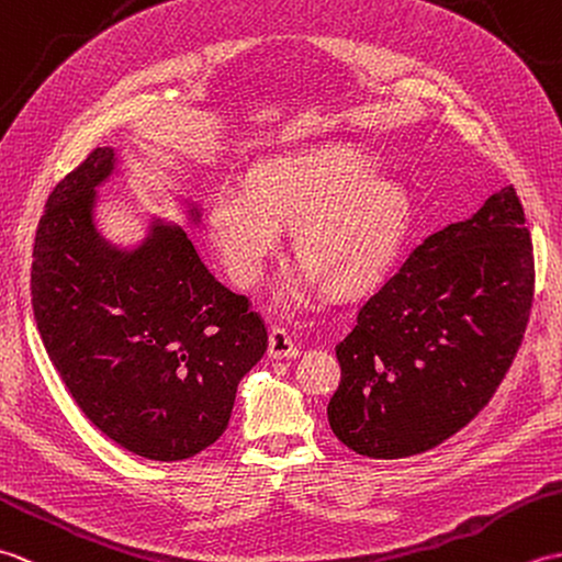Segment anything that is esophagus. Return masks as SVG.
<instances>
[{"instance_id":"esophagus-1","label":"esophagus","mask_w":562,"mask_h":562,"mask_svg":"<svg viewBox=\"0 0 562 562\" xmlns=\"http://www.w3.org/2000/svg\"><path fill=\"white\" fill-rule=\"evenodd\" d=\"M268 355L270 360H292V357H300V350L292 342V338L282 328L270 330V342H268Z\"/></svg>"}]
</instances>
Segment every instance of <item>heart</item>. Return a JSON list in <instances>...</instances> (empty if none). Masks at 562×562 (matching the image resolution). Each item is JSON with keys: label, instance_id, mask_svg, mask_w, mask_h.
<instances>
[{"label": "heart", "instance_id": "b5f03b06", "mask_svg": "<svg viewBox=\"0 0 562 562\" xmlns=\"http://www.w3.org/2000/svg\"><path fill=\"white\" fill-rule=\"evenodd\" d=\"M367 154L342 145L282 151L260 161L250 188L226 183L210 200L207 232L232 280L256 284L294 226V254L304 258L280 284L278 302L300 308L321 284L348 294L369 288L408 220L403 190L374 173Z\"/></svg>", "mask_w": 562, "mask_h": 562}]
</instances>
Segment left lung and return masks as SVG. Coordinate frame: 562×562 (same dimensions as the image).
I'll use <instances>...</instances> for the list:
<instances>
[{"label": "left lung", "mask_w": 562, "mask_h": 562, "mask_svg": "<svg viewBox=\"0 0 562 562\" xmlns=\"http://www.w3.org/2000/svg\"><path fill=\"white\" fill-rule=\"evenodd\" d=\"M531 296V238L507 186L429 234L362 304L336 345L333 432L372 459L413 457L457 435L505 379Z\"/></svg>", "instance_id": "obj_1"}]
</instances>
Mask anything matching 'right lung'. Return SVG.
Segmentation results:
<instances>
[{"instance_id": "1", "label": "right lung", "mask_w": 562, "mask_h": 562, "mask_svg": "<svg viewBox=\"0 0 562 562\" xmlns=\"http://www.w3.org/2000/svg\"><path fill=\"white\" fill-rule=\"evenodd\" d=\"M121 173V154L97 147L47 198L33 314L71 398L105 437L183 461L222 437L268 330L246 296L214 280L181 224L149 214L133 244L99 229V188ZM176 200L195 229L200 202Z\"/></svg>"}]
</instances>
